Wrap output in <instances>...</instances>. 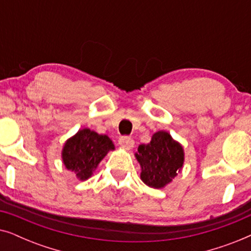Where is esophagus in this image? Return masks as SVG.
<instances>
[{
  "label": "esophagus",
  "mask_w": 251,
  "mask_h": 251,
  "mask_svg": "<svg viewBox=\"0 0 251 251\" xmlns=\"http://www.w3.org/2000/svg\"><path fill=\"white\" fill-rule=\"evenodd\" d=\"M119 144H120V146L122 147V149L129 151V150L132 149L133 145H135V142H133V139L130 138V137L123 136V137H120Z\"/></svg>",
  "instance_id": "esophagus-1"
}]
</instances>
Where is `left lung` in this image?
<instances>
[{
  "instance_id": "1",
  "label": "left lung",
  "mask_w": 251,
  "mask_h": 251,
  "mask_svg": "<svg viewBox=\"0 0 251 251\" xmlns=\"http://www.w3.org/2000/svg\"><path fill=\"white\" fill-rule=\"evenodd\" d=\"M135 156L142 168L140 179L153 188H163L171 183L185 160L181 144L164 130L154 133L149 144L139 145Z\"/></svg>"
}]
</instances>
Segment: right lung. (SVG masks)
I'll return each mask as SVG.
<instances>
[{
    "label": "right lung",
    "instance_id": "obj_1",
    "mask_svg": "<svg viewBox=\"0 0 251 251\" xmlns=\"http://www.w3.org/2000/svg\"><path fill=\"white\" fill-rule=\"evenodd\" d=\"M114 150V144L108 136L84 128L65 142L61 159L66 169L74 173L78 180L83 181L92 176L109 151Z\"/></svg>",
    "mask_w": 251,
    "mask_h": 251
}]
</instances>
